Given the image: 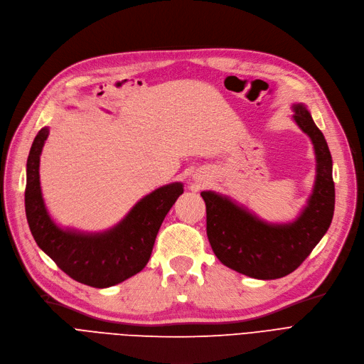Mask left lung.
<instances>
[{
    "label": "left lung",
    "instance_id": "obj_1",
    "mask_svg": "<svg viewBox=\"0 0 364 364\" xmlns=\"http://www.w3.org/2000/svg\"><path fill=\"white\" fill-rule=\"evenodd\" d=\"M293 121L308 134L315 152V182L299 216L274 224L227 196L203 191L206 231L221 263L255 279H278L294 272L327 232L334 212L333 161L327 141L303 103L291 106Z\"/></svg>",
    "mask_w": 364,
    "mask_h": 364
}]
</instances>
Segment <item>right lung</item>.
Masks as SVG:
<instances>
[{
	"instance_id": "obj_1",
	"label": "right lung",
	"mask_w": 364,
	"mask_h": 364,
	"mask_svg": "<svg viewBox=\"0 0 364 364\" xmlns=\"http://www.w3.org/2000/svg\"><path fill=\"white\" fill-rule=\"evenodd\" d=\"M48 136L49 128H41L26 161L25 212L38 248L85 285L107 288L132 278L148 264L158 230L183 193V183L156 188L109 230L90 232L60 227L48 212L40 186V155Z\"/></svg>"
}]
</instances>
